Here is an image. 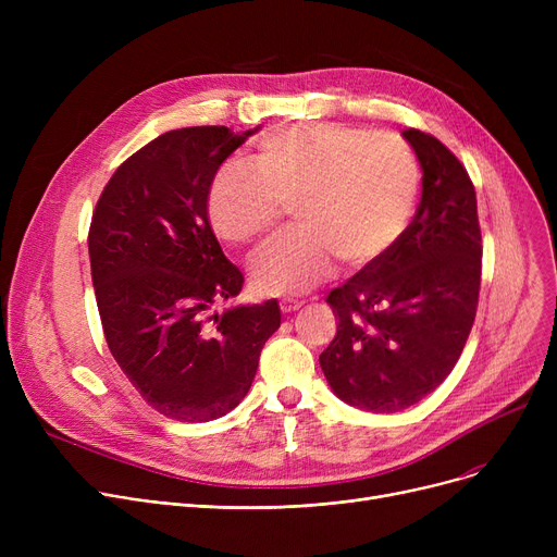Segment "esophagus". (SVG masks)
<instances>
[{
    "label": "esophagus",
    "instance_id": "34e87169",
    "mask_svg": "<svg viewBox=\"0 0 557 557\" xmlns=\"http://www.w3.org/2000/svg\"><path fill=\"white\" fill-rule=\"evenodd\" d=\"M302 305H305V300H298V298H282V300H280V309H282V313L296 311V309H300Z\"/></svg>",
    "mask_w": 557,
    "mask_h": 557
}]
</instances>
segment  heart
Masks as SVG:
<instances>
[{
	"label": "heart",
	"mask_w": 557,
	"mask_h": 557,
	"mask_svg": "<svg viewBox=\"0 0 557 557\" xmlns=\"http://www.w3.org/2000/svg\"><path fill=\"white\" fill-rule=\"evenodd\" d=\"M255 169L223 166L210 185L214 232L232 246L261 242L284 208L294 230L250 267L259 294H298L327 277L338 259L361 269L382 257L411 221L420 162L395 133L343 124L282 128L257 141Z\"/></svg>",
	"instance_id": "obj_1"
}]
</instances>
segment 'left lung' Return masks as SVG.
I'll list each match as a JSON object with an SVG mask.
<instances>
[{
    "mask_svg": "<svg viewBox=\"0 0 557 557\" xmlns=\"http://www.w3.org/2000/svg\"><path fill=\"white\" fill-rule=\"evenodd\" d=\"M422 164V200L401 237L330 290L336 336L320 355L347 404L395 413L431 395L472 332L483 239L470 173L431 133H401Z\"/></svg>",
    "mask_w": 557,
    "mask_h": 557,
    "instance_id": "left-lung-1",
    "label": "left lung"
}]
</instances>
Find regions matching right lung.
<instances>
[{"label": "right lung", "mask_w": 557, "mask_h": 557, "mask_svg": "<svg viewBox=\"0 0 557 557\" xmlns=\"http://www.w3.org/2000/svg\"><path fill=\"white\" fill-rule=\"evenodd\" d=\"M248 135L194 126L141 146L112 173L87 234L110 352L139 397L171 420L230 413L282 320L277 300L210 311L244 286L212 232L208 194Z\"/></svg>", "instance_id": "right-lung-1"}]
</instances>
